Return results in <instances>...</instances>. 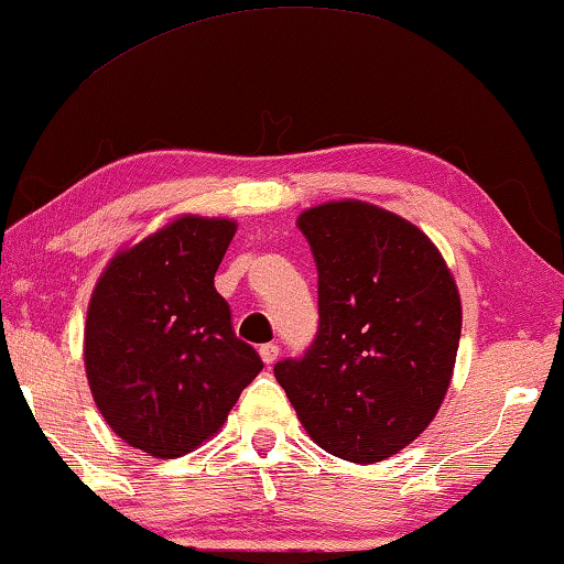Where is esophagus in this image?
Returning <instances> with one entry per match:
<instances>
[{
	"mask_svg": "<svg viewBox=\"0 0 564 564\" xmlns=\"http://www.w3.org/2000/svg\"><path fill=\"white\" fill-rule=\"evenodd\" d=\"M259 355H261V360H264L267 365H274L276 357H280V347H276V345H261L259 347Z\"/></svg>",
	"mask_w": 564,
	"mask_h": 564,
	"instance_id": "esophagus-1",
	"label": "esophagus"
}]
</instances>
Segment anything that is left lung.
<instances>
[{"mask_svg": "<svg viewBox=\"0 0 564 564\" xmlns=\"http://www.w3.org/2000/svg\"><path fill=\"white\" fill-rule=\"evenodd\" d=\"M297 228L318 269V334L274 376L321 448L376 464L425 433L448 393L456 280L425 232L376 204H318Z\"/></svg>", "mask_w": 564, "mask_h": 564, "instance_id": "obj_1", "label": "left lung"}]
</instances>
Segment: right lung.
I'll list each match as a JSON object with an SVG mask.
<instances>
[{
	"instance_id": "add662e5",
	"label": "right lung",
	"mask_w": 564,
	"mask_h": 564,
	"mask_svg": "<svg viewBox=\"0 0 564 564\" xmlns=\"http://www.w3.org/2000/svg\"><path fill=\"white\" fill-rule=\"evenodd\" d=\"M238 225L181 215L121 248L95 284L85 372L108 427L155 458L219 433L264 362L240 341L215 272Z\"/></svg>"
}]
</instances>
